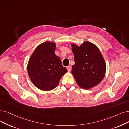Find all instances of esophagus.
<instances>
[{"mask_svg":"<svg viewBox=\"0 0 129 129\" xmlns=\"http://www.w3.org/2000/svg\"><path fill=\"white\" fill-rule=\"evenodd\" d=\"M67 70H68V72H71V70H72V68H71V66H68L67 67Z\"/></svg>","mask_w":129,"mask_h":129,"instance_id":"obj_1","label":"esophagus"}]
</instances>
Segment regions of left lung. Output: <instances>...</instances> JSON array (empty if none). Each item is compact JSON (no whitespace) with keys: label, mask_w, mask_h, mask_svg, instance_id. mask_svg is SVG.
<instances>
[{"label":"left lung","mask_w":129,"mask_h":129,"mask_svg":"<svg viewBox=\"0 0 129 129\" xmlns=\"http://www.w3.org/2000/svg\"><path fill=\"white\" fill-rule=\"evenodd\" d=\"M75 64L72 74L80 87L88 89L98 85L104 77L106 64L98 47L86 41L80 46L72 44Z\"/></svg>","instance_id":"obj_1"}]
</instances>
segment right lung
I'll use <instances>...</instances> for the list:
<instances>
[{"label": "right lung", "mask_w": 129, "mask_h": 129, "mask_svg": "<svg viewBox=\"0 0 129 129\" xmlns=\"http://www.w3.org/2000/svg\"><path fill=\"white\" fill-rule=\"evenodd\" d=\"M56 45L45 42L36 48L27 65L28 74L32 83L42 91H51L56 87L59 80L68 72L60 59L55 54Z\"/></svg>", "instance_id": "add662e5"}]
</instances>
